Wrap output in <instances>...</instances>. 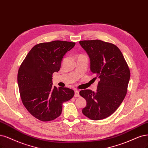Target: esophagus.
I'll use <instances>...</instances> for the list:
<instances>
[{
    "instance_id": "34e87169",
    "label": "esophagus",
    "mask_w": 148,
    "mask_h": 148,
    "mask_svg": "<svg viewBox=\"0 0 148 148\" xmlns=\"http://www.w3.org/2000/svg\"><path fill=\"white\" fill-rule=\"evenodd\" d=\"M75 97H79V90H75Z\"/></svg>"
}]
</instances>
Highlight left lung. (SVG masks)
Returning a JSON list of instances; mask_svg holds the SVG:
<instances>
[{"label":"left lung","mask_w":148,"mask_h":148,"mask_svg":"<svg viewBox=\"0 0 148 148\" xmlns=\"http://www.w3.org/2000/svg\"><path fill=\"white\" fill-rule=\"evenodd\" d=\"M90 59V70L100 79L95 92L84 89L79 95L86 100L83 114L92 120L111 115L118 108L127 94L130 70L116 45L99 40L79 42Z\"/></svg>","instance_id":"8db88e82"}]
</instances>
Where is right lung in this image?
<instances>
[{"mask_svg":"<svg viewBox=\"0 0 148 148\" xmlns=\"http://www.w3.org/2000/svg\"><path fill=\"white\" fill-rule=\"evenodd\" d=\"M75 45L60 40L36 45L20 66L18 84L23 103L40 121L57 118L62 113V103L74 95L72 89L53 86L52 75L59 72L64 55Z\"/></svg>","mask_w":148,"mask_h":148,"instance_id":"add662e5","label":"right lung"}]
</instances>
